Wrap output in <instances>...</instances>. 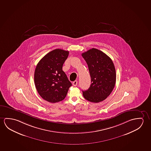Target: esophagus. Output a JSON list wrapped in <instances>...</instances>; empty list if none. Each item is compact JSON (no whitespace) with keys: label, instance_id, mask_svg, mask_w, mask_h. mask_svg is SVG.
I'll use <instances>...</instances> for the list:
<instances>
[{"label":"esophagus","instance_id":"1","mask_svg":"<svg viewBox=\"0 0 151 151\" xmlns=\"http://www.w3.org/2000/svg\"><path fill=\"white\" fill-rule=\"evenodd\" d=\"M73 86H77V84H78V81H74V82H73Z\"/></svg>","mask_w":151,"mask_h":151}]
</instances>
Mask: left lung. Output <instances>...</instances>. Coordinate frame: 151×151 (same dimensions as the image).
I'll use <instances>...</instances> for the list:
<instances>
[{
	"label": "left lung",
	"instance_id": "1",
	"mask_svg": "<svg viewBox=\"0 0 151 151\" xmlns=\"http://www.w3.org/2000/svg\"><path fill=\"white\" fill-rule=\"evenodd\" d=\"M89 68L91 84L89 89L82 91L84 98L98 103L110 94L116 82L115 67L110 58L102 51L92 48L82 53Z\"/></svg>",
	"mask_w": 151,
	"mask_h": 151
}]
</instances>
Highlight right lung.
<instances>
[{
    "label": "right lung",
    "mask_w": 151,
    "mask_h": 151,
    "mask_svg": "<svg viewBox=\"0 0 151 151\" xmlns=\"http://www.w3.org/2000/svg\"><path fill=\"white\" fill-rule=\"evenodd\" d=\"M69 51L60 49L45 55L36 66L34 81L36 89L44 100L51 103L63 100L72 84L62 70Z\"/></svg>",
    "instance_id": "right-lung-1"
}]
</instances>
